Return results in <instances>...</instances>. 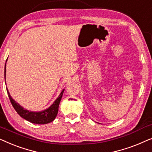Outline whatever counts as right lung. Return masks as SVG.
Listing matches in <instances>:
<instances>
[{"label":"right lung","instance_id":"right-lung-1","mask_svg":"<svg viewBox=\"0 0 152 152\" xmlns=\"http://www.w3.org/2000/svg\"><path fill=\"white\" fill-rule=\"evenodd\" d=\"M7 61V60H6ZM64 90L61 91L60 93L59 96L57 97L53 104L48 109L44 110L43 111L40 112H32L29 111L28 110L24 109L23 108L16 103L13 99L12 98L11 95H10L9 91L7 90L8 97H9L10 100L11 102V104L13 106L14 109L17 112V113L19 115L20 117L24 118L25 120H28V121L32 122L34 124H48L49 122H53L55 119L56 116L58 113V108L61 101V99L63 95Z\"/></svg>","mask_w":152,"mask_h":152}]
</instances>
